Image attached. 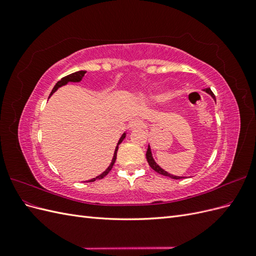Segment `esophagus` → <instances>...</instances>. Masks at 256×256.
Returning <instances> with one entry per match:
<instances>
[{
  "instance_id": "34e87169",
  "label": "esophagus",
  "mask_w": 256,
  "mask_h": 256,
  "mask_svg": "<svg viewBox=\"0 0 256 256\" xmlns=\"http://www.w3.org/2000/svg\"><path fill=\"white\" fill-rule=\"evenodd\" d=\"M145 127V122L140 120V118H136L134 120L131 122L130 124V128L132 129H138V128H144Z\"/></svg>"
}]
</instances>
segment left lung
Here are the masks:
<instances>
[{
	"label": "left lung",
	"mask_w": 256,
	"mask_h": 256,
	"mask_svg": "<svg viewBox=\"0 0 256 256\" xmlns=\"http://www.w3.org/2000/svg\"><path fill=\"white\" fill-rule=\"evenodd\" d=\"M206 92H208L209 95H210L214 100H216V97H214V92H212V90L209 88H205L204 90ZM146 159H147V162H148V164H150V166L152 168V170H154V171H156L157 173H159V174H162V175H164V176H168V177H170V178H173V180H180V178H182V177H180V176H174V175H171V174H168V172H166L164 170H162L156 162H154V160L152 159V152H150V147L148 146V148H147V152H146Z\"/></svg>",
	"instance_id": "1"
}]
</instances>
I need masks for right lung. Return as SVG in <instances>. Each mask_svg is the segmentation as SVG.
Segmentation results:
<instances>
[{
	"label": "right lung",
	"mask_w": 256,
	"mask_h": 256,
	"mask_svg": "<svg viewBox=\"0 0 256 256\" xmlns=\"http://www.w3.org/2000/svg\"><path fill=\"white\" fill-rule=\"evenodd\" d=\"M86 74V72H84V70H80V72H74V74H68V76H64V78H62L56 84V86L53 88V90H52V92H51V94H50V96L53 94L54 92H56L58 88H60L62 85H65L66 83H68V82H79V81H81L82 80V78L84 76V74ZM49 96V97H50ZM125 134H124L122 136V138H120V141H118V146H116V148H115V152H114V156H113V159H112V162H111V164L109 166V168H108L106 171L102 174V175H99V176H97V177H95V178H92V180H88V182H95L96 180H102V178H104V176H106L108 174H109V172L111 171L112 170V168H113V166H114V162H115V160H116V154H118V145L122 143V141L124 140V138H125Z\"/></svg>",
	"instance_id": "1"
}]
</instances>
